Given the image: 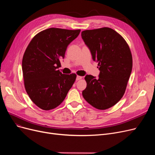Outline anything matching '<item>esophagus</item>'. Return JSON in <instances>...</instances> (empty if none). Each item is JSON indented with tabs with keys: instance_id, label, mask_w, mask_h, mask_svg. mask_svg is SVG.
Returning a JSON list of instances; mask_svg holds the SVG:
<instances>
[{
	"instance_id": "1",
	"label": "esophagus",
	"mask_w": 155,
	"mask_h": 155,
	"mask_svg": "<svg viewBox=\"0 0 155 155\" xmlns=\"http://www.w3.org/2000/svg\"><path fill=\"white\" fill-rule=\"evenodd\" d=\"M82 77H81V76H77L76 80H79L82 79Z\"/></svg>"
}]
</instances>
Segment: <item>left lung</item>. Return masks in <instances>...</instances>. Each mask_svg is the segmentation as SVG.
I'll use <instances>...</instances> for the list:
<instances>
[{
    "instance_id": "left-lung-1",
    "label": "left lung",
    "mask_w": 155,
    "mask_h": 155,
    "mask_svg": "<svg viewBox=\"0 0 155 155\" xmlns=\"http://www.w3.org/2000/svg\"><path fill=\"white\" fill-rule=\"evenodd\" d=\"M81 35L100 70L98 78L85 76L87 87L82 95L95 108L109 109L125 93L133 68L131 50L125 39L109 28L85 30Z\"/></svg>"
}]
</instances>
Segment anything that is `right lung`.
<instances>
[{
    "mask_svg": "<svg viewBox=\"0 0 155 155\" xmlns=\"http://www.w3.org/2000/svg\"><path fill=\"white\" fill-rule=\"evenodd\" d=\"M80 30L49 28L38 33L24 52L22 69L24 87L31 100L45 110L58 107L76 80L75 73L62 74L60 60Z\"/></svg>",
    "mask_w": 155,
    "mask_h": 155,
    "instance_id": "1",
    "label": "right lung"
}]
</instances>
